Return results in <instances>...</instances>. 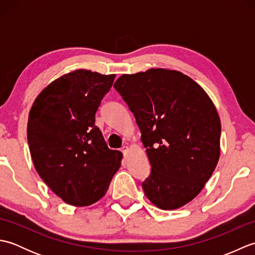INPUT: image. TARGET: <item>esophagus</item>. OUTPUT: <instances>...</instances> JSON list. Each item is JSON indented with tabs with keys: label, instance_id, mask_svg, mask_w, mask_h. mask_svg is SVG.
<instances>
[{
	"label": "esophagus",
	"instance_id": "34e87169",
	"mask_svg": "<svg viewBox=\"0 0 255 255\" xmlns=\"http://www.w3.org/2000/svg\"><path fill=\"white\" fill-rule=\"evenodd\" d=\"M121 151H122L123 155H124V156H126V155H127V152H128V148H127V147H123Z\"/></svg>",
	"mask_w": 255,
	"mask_h": 255
}]
</instances>
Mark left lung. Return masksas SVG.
<instances>
[{"instance_id": "1", "label": "left lung", "mask_w": 255, "mask_h": 255, "mask_svg": "<svg viewBox=\"0 0 255 255\" xmlns=\"http://www.w3.org/2000/svg\"><path fill=\"white\" fill-rule=\"evenodd\" d=\"M114 88L136 118L147 149L145 196L161 209L191 202L220 154L221 125L209 96L187 75L165 69L124 74Z\"/></svg>"}]
</instances>
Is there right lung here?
Listing matches in <instances>:
<instances>
[{"label": "right lung", "instance_id": "obj_1", "mask_svg": "<svg viewBox=\"0 0 255 255\" xmlns=\"http://www.w3.org/2000/svg\"><path fill=\"white\" fill-rule=\"evenodd\" d=\"M115 74L78 70L57 79L37 96L27 125L35 169L69 205L90 206L104 196L122 153L107 147L95 114Z\"/></svg>", "mask_w": 255, "mask_h": 255}]
</instances>
